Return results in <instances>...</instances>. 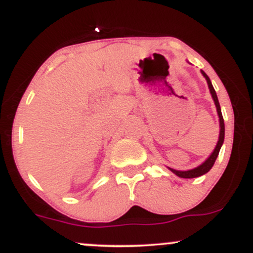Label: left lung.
<instances>
[{
    "mask_svg": "<svg viewBox=\"0 0 253 253\" xmlns=\"http://www.w3.org/2000/svg\"><path fill=\"white\" fill-rule=\"evenodd\" d=\"M201 74H202V76L206 78V81H207L208 88H210L211 95V97H213L214 103H215L217 115H219V123H220L219 140H217L215 149H214L213 152L211 153V156L208 157V158L206 159V161L203 162L201 165H199V167L194 168V169H190V170H185V171L175 170V169H171V168L168 167V169H169L171 172H173L176 176L181 177V178H195V177H200V176L205 175V173H207L208 171H210L211 168H213L214 163H215V161H216V158H217V155H219L220 149H221V146H222V144H223V139H225V124H223V118H222V114H221V108H220V103H219V100H217L216 92H215V90H214V88H213V84H211L210 77H208L207 75H206V72L201 70Z\"/></svg>",
    "mask_w": 253,
    "mask_h": 253,
    "instance_id": "left-lung-1",
    "label": "left lung"
}]
</instances>
